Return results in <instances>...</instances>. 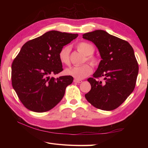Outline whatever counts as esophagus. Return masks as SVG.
I'll use <instances>...</instances> for the list:
<instances>
[{"mask_svg": "<svg viewBox=\"0 0 148 148\" xmlns=\"http://www.w3.org/2000/svg\"><path fill=\"white\" fill-rule=\"evenodd\" d=\"M74 83H81L83 82V81H81L80 79H75L74 80Z\"/></svg>", "mask_w": 148, "mask_h": 148, "instance_id": "obj_1", "label": "esophagus"}]
</instances>
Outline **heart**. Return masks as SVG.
Returning <instances> with one entry per match:
<instances>
[{"instance_id": "1", "label": "heart", "mask_w": 148, "mask_h": 148, "mask_svg": "<svg viewBox=\"0 0 148 148\" xmlns=\"http://www.w3.org/2000/svg\"><path fill=\"white\" fill-rule=\"evenodd\" d=\"M76 48L78 51L83 53L84 55L86 56V60L88 61L91 64L93 65H96L97 64L98 60L95 56L92 55L95 50L92 44L86 42H80L77 45ZM70 51L71 48L69 46H64L60 49L58 54V57L62 64L67 65L70 64V58H69ZM92 66L89 64H84L78 67L68 68L65 70V73L77 79H81L89 76L92 72Z\"/></svg>"}]
</instances>
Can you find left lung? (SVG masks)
<instances>
[{
    "label": "left lung",
    "mask_w": 148,
    "mask_h": 148,
    "mask_svg": "<svg viewBox=\"0 0 148 148\" xmlns=\"http://www.w3.org/2000/svg\"><path fill=\"white\" fill-rule=\"evenodd\" d=\"M83 38L94 43L102 60L93 77L85 98L95 108L111 111L120 106L132 93L136 86L139 66L132 47L126 40L102 30L84 34ZM103 77L104 80H97Z\"/></svg>",
    "instance_id": "1"
}]
</instances>
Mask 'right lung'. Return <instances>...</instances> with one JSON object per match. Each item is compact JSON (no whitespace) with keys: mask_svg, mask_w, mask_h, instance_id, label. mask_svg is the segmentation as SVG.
<instances>
[{"mask_svg":"<svg viewBox=\"0 0 148 148\" xmlns=\"http://www.w3.org/2000/svg\"><path fill=\"white\" fill-rule=\"evenodd\" d=\"M77 34L47 32L27 42L11 66L12 85L25 108L36 112L49 111L61 101L73 77H51L63 71L58 54Z\"/></svg>","mask_w":148,"mask_h":148,"instance_id":"right-lung-1","label":"right lung"}]
</instances>
